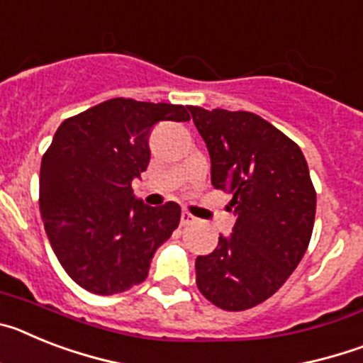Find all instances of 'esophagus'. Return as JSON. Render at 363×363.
<instances>
[{
  "label": "esophagus",
  "mask_w": 363,
  "mask_h": 363,
  "mask_svg": "<svg viewBox=\"0 0 363 363\" xmlns=\"http://www.w3.org/2000/svg\"><path fill=\"white\" fill-rule=\"evenodd\" d=\"M191 223H194V216L191 213H187V211H184L182 213V225H191Z\"/></svg>",
  "instance_id": "1"
}]
</instances>
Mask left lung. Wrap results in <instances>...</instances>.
Instances as JSON below:
<instances>
[{"label":"left lung","instance_id":"8db88e82","mask_svg":"<svg viewBox=\"0 0 363 363\" xmlns=\"http://www.w3.org/2000/svg\"><path fill=\"white\" fill-rule=\"evenodd\" d=\"M211 156L214 189L233 194L236 223L196 258L200 293L245 311L277 293L309 245L316 192L300 147L252 112L189 107Z\"/></svg>","mask_w":363,"mask_h":363}]
</instances>
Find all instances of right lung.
I'll return each mask as SVG.
<instances>
[{"mask_svg": "<svg viewBox=\"0 0 363 363\" xmlns=\"http://www.w3.org/2000/svg\"><path fill=\"white\" fill-rule=\"evenodd\" d=\"M187 120L184 105L114 98L57 127L41 160L40 211L54 255L79 287L108 296L147 278L182 209L149 207L130 184L147 171L154 125Z\"/></svg>", "mask_w": 363, "mask_h": 363, "instance_id": "add662e5", "label": "right lung"}]
</instances>
